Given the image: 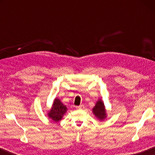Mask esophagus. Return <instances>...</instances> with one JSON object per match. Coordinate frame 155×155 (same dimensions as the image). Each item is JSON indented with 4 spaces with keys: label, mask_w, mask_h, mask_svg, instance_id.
Returning <instances> with one entry per match:
<instances>
[{
    "label": "esophagus",
    "mask_w": 155,
    "mask_h": 155,
    "mask_svg": "<svg viewBox=\"0 0 155 155\" xmlns=\"http://www.w3.org/2000/svg\"><path fill=\"white\" fill-rule=\"evenodd\" d=\"M76 108H77V109H79V110L83 109H84V105H83V104H81V105H80V106L77 107H76Z\"/></svg>",
    "instance_id": "1"
}]
</instances>
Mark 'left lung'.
Masks as SVG:
<instances>
[{
	"label": "left lung",
	"instance_id": "8db88e82",
	"mask_svg": "<svg viewBox=\"0 0 155 155\" xmlns=\"http://www.w3.org/2000/svg\"><path fill=\"white\" fill-rule=\"evenodd\" d=\"M93 114L101 121H103L104 119H106L107 116V110L104 106V102L100 98L98 101H97L95 106L92 109Z\"/></svg>",
	"mask_w": 155,
	"mask_h": 155
}]
</instances>
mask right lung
Returning <instances> with one entry per match:
<instances>
[{
  "label": "right lung",
  "mask_w": 155,
  "mask_h": 155,
  "mask_svg": "<svg viewBox=\"0 0 155 155\" xmlns=\"http://www.w3.org/2000/svg\"><path fill=\"white\" fill-rule=\"evenodd\" d=\"M67 107L62 103L58 98H55L53 101L51 109L47 113V115L50 119L54 122H59L61 120L65 113L67 112Z\"/></svg>",
  "instance_id": "1"
}]
</instances>
